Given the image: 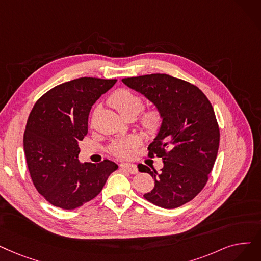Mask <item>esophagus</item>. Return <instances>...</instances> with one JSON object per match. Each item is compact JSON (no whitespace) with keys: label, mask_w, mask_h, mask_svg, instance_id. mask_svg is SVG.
<instances>
[{"label":"esophagus","mask_w":261,"mask_h":261,"mask_svg":"<svg viewBox=\"0 0 261 261\" xmlns=\"http://www.w3.org/2000/svg\"><path fill=\"white\" fill-rule=\"evenodd\" d=\"M120 168L123 169V171H126V172L132 174V175L138 173V167H137V165H134V164L122 163V164H120Z\"/></svg>","instance_id":"34e87169"}]
</instances>
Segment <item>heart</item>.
<instances>
[{"mask_svg": "<svg viewBox=\"0 0 261 261\" xmlns=\"http://www.w3.org/2000/svg\"><path fill=\"white\" fill-rule=\"evenodd\" d=\"M110 105L124 118H134L144 107L143 99L126 88L116 90L109 99ZM141 128L149 134L160 132L164 123L163 112L154 107L145 110L139 119ZM142 144V139L138 135H132L124 140H119L110 146V152L117 158L128 159L137 152L138 147Z\"/></svg>", "mask_w": 261, "mask_h": 261, "instance_id": "1", "label": "heart"}]
</instances>
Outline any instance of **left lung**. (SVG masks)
I'll use <instances>...</instances> for the list:
<instances>
[{"label":"left lung","mask_w":261,"mask_h":261,"mask_svg":"<svg viewBox=\"0 0 261 261\" xmlns=\"http://www.w3.org/2000/svg\"><path fill=\"white\" fill-rule=\"evenodd\" d=\"M164 114L163 127L148 147L149 158H162L160 173L143 164L139 171L154 179L144 198L164 209L193 199L206 186L220 145V129L210 101L201 90L165 73L122 79Z\"/></svg>","instance_id":"8db88e82"}]
</instances>
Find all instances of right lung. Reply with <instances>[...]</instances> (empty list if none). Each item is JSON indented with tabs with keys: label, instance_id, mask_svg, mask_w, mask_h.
<instances>
[{
	"label": "right lung",
	"instance_id": "1",
	"mask_svg": "<svg viewBox=\"0 0 261 261\" xmlns=\"http://www.w3.org/2000/svg\"><path fill=\"white\" fill-rule=\"evenodd\" d=\"M116 81L79 77L51 88L33 107L23 148L33 184L51 205L66 210L81 207L102 191L118 168L109 160L81 164L77 159L90 109Z\"/></svg>",
	"mask_w": 261,
	"mask_h": 261
}]
</instances>
